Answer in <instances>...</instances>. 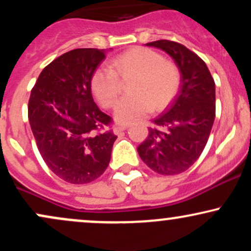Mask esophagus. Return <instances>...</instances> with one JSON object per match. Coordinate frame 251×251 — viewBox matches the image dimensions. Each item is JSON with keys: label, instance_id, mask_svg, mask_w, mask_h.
Listing matches in <instances>:
<instances>
[{"label": "esophagus", "instance_id": "esophagus-1", "mask_svg": "<svg viewBox=\"0 0 251 251\" xmlns=\"http://www.w3.org/2000/svg\"><path fill=\"white\" fill-rule=\"evenodd\" d=\"M126 127H127V125H120V124H118V125L114 126L113 128V132L116 134H119L120 132H123L124 129H126Z\"/></svg>", "mask_w": 251, "mask_h": 251}]
</instances>
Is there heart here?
Listing matches in <instances>:
<instances>
[{"label": "heart", "mask_w": 251, "mask_h": 251, "mask_svg": "<svg viewBox=\"0 0 251 251\" xmlns=\"http://www.w3.org/2000/svg\"><path fill=\"white\" fill-rule=\"evenodd\" d=\"M135 75L132 81L133 94L117 103L114 116L119 123L140 119L150 112L162 111L172 101L179 88V70L162 54L150 48L134 47L100 66L91 77V89L103 108H111L120 92V78Z\"/></svg>", "instance_id": "b5f03b06"}]
</instances>
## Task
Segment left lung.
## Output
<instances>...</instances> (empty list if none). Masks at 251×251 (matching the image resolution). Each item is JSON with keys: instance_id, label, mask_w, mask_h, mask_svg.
<instances>
[{"instance_id": "obj_1", "label": "left lung", "mask_w": 251, "mask_h": 251, "mask_svg": "<svg viewBox=\"0 0 251 251\" xmlns=\"http://www.w3.org/2000/svg\"><path fill=\"white\" fill-rule=\"evenodd\" d=\"M146 46L160 48L179 68L180 89L165 112L152 120L138 153L150 169L163 176L186 171L205 148L216 113L215 81L205 62L185 46L158 40Z\"/></svg>"}]
</instances>
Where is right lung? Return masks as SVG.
I'll use <instances>...</instances> for the list:
<instances>
[{
    "label": "right lung",
    "mask_w": 251,
    "mask_h": 251,
    "mask_svg": "<svg viewBox=\"0 0 251 251\" xmlns=\"http://www.w3.org/2000/svg\"><path fill=\"white\" fill-rule=\"evenodd\" d=\"M105 59L98 48H77L46 66L31 89L28 119L40 154L67 183L87 184L107 169L117 135L99 109L91 77Z\"/></svg>",
    "instance_id": "right-lung-1"
}]
</instances>
